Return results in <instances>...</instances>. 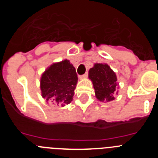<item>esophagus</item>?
Wrapping results in <instances>:
<instances>
[{
    "mask_svg": "<svg viewBox=\"0 0 158 158\" xmlns=\"http://www.w3.org/2000/svg\"><path fill=\"white\" fill-rule=\"evenodd\" d=\"M87 77H88V73H85L84 75H81V76L79 77V79H80V80H83V79H86Z\"/></svg>",
    "mask_w": 158,
    "mask_h": 158,
    "instance_id": "34e87169",
    "label": "esophagus"
}]
</instances>
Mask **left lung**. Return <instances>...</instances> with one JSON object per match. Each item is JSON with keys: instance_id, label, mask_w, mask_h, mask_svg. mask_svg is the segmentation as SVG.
Instances as JSON below:
<instances>
[{"instance_id": "obj_1", "label": "left lung", "mask_w": 158, "mask_h": 158, "mask_svg": "<svg viewBox=\"0 0 158 158\" xmlns=\"http://www.w3.org/2000/svg\"><path fill=\"white\" fill-rule=\"evenodd\" d=\"M89 78L93 82L96 99L101 102L115 100L118 94V83L115 73L106 63H95L89 71Z\"/></svg>"}]
</instances>
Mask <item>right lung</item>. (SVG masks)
Returning <instances> with one entry per match:
<instances>
[{"label": "right lung", "instance_id": "obj_1", "mask_svg": "<svg viewBox=\"0 0 158 158\" xmlns=\"http://www.w3.org/2000/svg\"><path fill=\"white\" fill-rule=\"evenodd\" d=\"M77 79L76 69L69 60L54 62L40 78L42 96L47 104L65 107L73 100Z\"/></svg>", "mask_w": 158, "mask_h": 158}]
</instances>
